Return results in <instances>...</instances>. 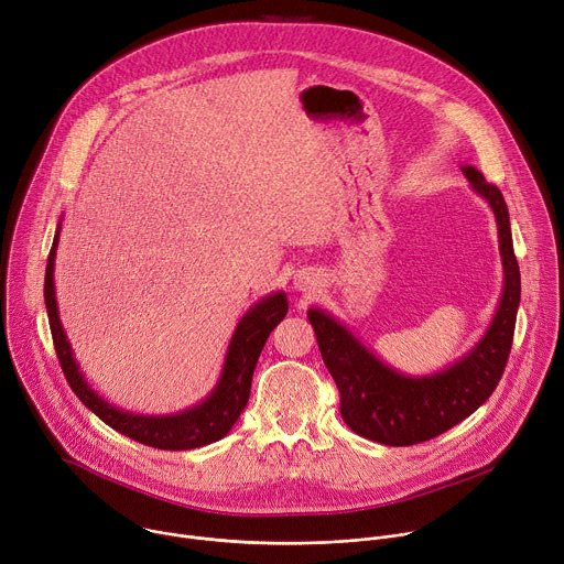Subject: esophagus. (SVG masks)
Returning a JSON list of instances; mask_svg holds the SVG:
<instances>
[{
  "mask_svg": "<svg viewBox=\"0 0 564 564\" xmlns=\"http://www.w3.org/2000/svg\"><path fill=\"white\" fill-rule=\"evenodd\" d=\"M316 274L312 270H301L299 274H294V288L299 292H312L316 288Z\"/></svg>",
  "mask_w": 564,
  "mask_h": 564,
  "instance_id": "34e87169",
  "label": "esophagus"
}]
</instances>
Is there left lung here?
<instances>
[{
	"label": "left lung",
	"instance_id": "1",
	"mask_svg": "<svg viewBox=\"0 0 564 564\" xmlns=\"http://www.w3.org/2000/svg\"><path fill=\"white\" fill-rule=\"evenodd\" d=\"M470 189L485 198L498 223L505 285L491 326L457 361L435 375H404L383 364L330 312L310 307L316 344L337 381L341 417L350 431L386 446L433 440L473 415L496 390L513 344L520 305V268L513 254L502 192L475 167H462Z\"/></svg>",
	"mask_w": 564,
	"mask_h": 564
}]
</instances>
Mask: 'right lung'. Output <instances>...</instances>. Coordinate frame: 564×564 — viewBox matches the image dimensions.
<instances>
[{"instance_id":"right-lung-1","label":"right lung","mask_w":564,"mask_h":564,"mask_svg":"<svg viewBox=\"0 0 564 564\" xmlns=\"http://www.w3.org/2000/svg\"><path fill=\"white\" fill-rule=\"evenodd\" d=\"M57 243H59V225L55 229L53 248L46 263L44 303L48 312V326H51L57 359L77 399L113 431L160 451H189L225 437L236 424V420L240 417V413H243V409L248 406L252 375L270 333L288 314L285 292L279 290L259 299L254 305H250L243 318L238 321L231 341L227 346L220 377L205 399H200L192 409H185L174 415H140V413L122 411L109 404L107 399H102L89 386L85 375L79 372V364L75 361L70 344L62 328L57 299H55L53 272H55Z\"/></svg>"}]
</instances>
